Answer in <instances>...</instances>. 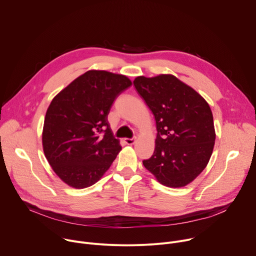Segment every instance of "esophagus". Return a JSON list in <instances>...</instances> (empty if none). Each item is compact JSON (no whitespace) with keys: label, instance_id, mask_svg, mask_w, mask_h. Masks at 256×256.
Masks as SVG:
<instances>
[{"label":"esophagus","instance_id":"obj_1","mask_svg":"<svg viewBox=\"0 0 256 256\" xmlns=\"http://www.w3.org/2000/svg\"><path fill=\"white\" fill-rule=\"evenodd\" d=\"M136 138H124V142L126 144H134L136 142Z\"/></svg>","mask_w":256,"mask_h":256}]
</instances>
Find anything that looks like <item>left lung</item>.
Wrapping results in <instances>:
<instances>
[{
    "instance_id": "obj_1",
    "label": "left lung",
    "mask_w": 256,
    "mask_h": 256,
    "mask_svg": "<svg viewBox=\"0 0 256 256\" xmlns=\"http://www.w3.org/2000/svg\"><path fill=\"white\" fill-rule=\"evenodd\" d=\"M134 85L153 112L157 126L153 156L144 160L161 184L182 188L206 167L216 132L204 98L173 75L138 76Z\"/></svg>"
}]
</instances>
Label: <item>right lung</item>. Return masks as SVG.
<instances>
[{
  "label": "right lung",
  "instance_id": "1",
  "mask_svg": "<svg viewBox=\"0 0 256 256\" xmlns=\"http://www.w3.org/2000/svg\"><path fill=\"white\" fill-rule=\"evenodd\" d=\"M130 86L132 81L124 75L90 70L52 100L42 148L54 173L68 186L82 190L95 184L120 152L107 116L116 98Z\"/></svg>",
  "mask_w": 256,
  "mask_h": 256
}]
</instances>
